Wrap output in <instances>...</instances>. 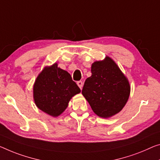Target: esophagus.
<instances>
[{
	"instance_id": "obj_1",
	"label": "esophagus",
	"mask_w": 160,
	"mask_h": 160,
	"mask_svg": "<svg viewBox=\"0 0 160 160\" xmlns=\"http://www.w3.org/2000/svg\"><path fill=\"white\" fill-rule=\"evenodd\" d=\"M77 85L78 86V87H79L81 89H82V87H83V82L82 81H79V82H77Z\"/></svg>"
}]
</instances>
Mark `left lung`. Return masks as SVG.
Returning <instances> with one entry per match:
<instances>
[{"label": "left lung", "instance_id": "8db88e82", "mask_svg": "<svg viewBox=\"0 0 160 160\" xmlns=\"http://www.w3.org/2000/svg\"><path fill=\"white\" fill-rule=\"evenodd\" d=\"M92 76L85 81L82 94L96 114L110 118L126 105L130 95V84L116 62L107 56L92 64Z\"/></svg>", "mask_w": 160, "mask_h": 160}]
</instances>
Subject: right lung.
Here are the masks:
<instances>
[{
  "mask_svg": "<svg viewBox=\"0 0 160 160\" xmlns=\"http://www.w3.org/2000/svg\"><path fill=\"white\" fill-rule=\"evenodd\" d=\"M80 92L69 73L58 67L57 63L45 66L36 77L33 87L36 107L53 117L62 114L71 99Z\"/></svg>",
  "mask_w": 160,
  "mask_h": 160,
  "instance_id": "1",
  "label": "right lung"
}]
</instances>
